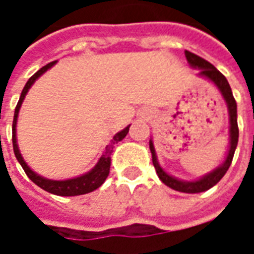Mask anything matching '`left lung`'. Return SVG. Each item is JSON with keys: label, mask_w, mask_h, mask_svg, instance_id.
Returning a JSON list of instances; mask_svg holds the SVG:
<instances>
[{"label": "left lung", "mask_w": 254, "mask_h": 254, "mask_svg": "<svg viewBox=\"0 0 254 254\" xmlns=\"http://www.w3.org/2000/svg\"><path fill=\"white\" fill-rule=\"evenodd\" d=\"M185 57L188 60V64L194 69H200L198 70V76L204 77L212 81L218 89L220 91V94L223 96V99L226 100V105L229 109V117H230V145L229 152L226 155V159L220 166H218L215 170L211 173H208L201 178H198L196 181H181L176 177L167 174L162 167H160L158 158H156V152H155V147L152 140H149V149L152 154V163L155 166L156 174L160 178V181L163 182L165 185H167L171 189L178 191H184V193H200V191H205L208 189H211L218 184L223 176L229 170L230 165L233 162V156H234L235 148L238 144V124H237V103H235L234 96L230 88V84L227 81V78L224 77L222 73L219 72L216 67L213 66L212 64H209L205 61L204 58L198 57L196 54H193L190 52H185Z\"/></svg>", "instance_id": "1"}]
</instances>
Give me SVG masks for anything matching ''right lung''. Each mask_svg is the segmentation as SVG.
Here are the masks:
<instances>
[{
  "label": "right lung",
  "mask_w": 254,
  "mask_h": 254,
  "mask_svg": "<svg viewBox=\"0 0 254 254\" xmlns=\"http://www.w3.org/2000/svg\"><path fill=\"white\" fill-rule=\"evenodd\" d=\"M54 63L47 64L46 66L41 67L38 72L30 77V80L27 81V84L24 85V88L21 91V95H20V99L17 102V106L14 109V117H13V124H12V143H13V151L14 155H16V159L19 160V163L23 167V170L25 171V174L28 176L31 181L36 184L38 187L42 188L43 190L49 191V193H53V194H57V196H80V194H85V193H89V191H94L95 189L98 188L106 181V178L110 173V163H111V154H113V148H114V144H117L118 141H121L122 138L125 137L129 132V127H127L124 130L118 132L113 137L111 143L106 147V151L103 152V155L100 156L99 162L96 163L94 169L88 173H85L83 176L76 177V178H70V180H64V181H56V180H47L45 177L36 174L35 171H32L30 169V166L27 165L23 159V156L20 154L19 145H17V138H16V125H17V117H19V110L21 107V103L24 100L25 95L28 92V89L31 88V85L35 83V80L38 77H41L43 73L46 72L47 69L54 65Z\"/></svg>",
  "instance_id": "add662e5"
}]
</instances>
